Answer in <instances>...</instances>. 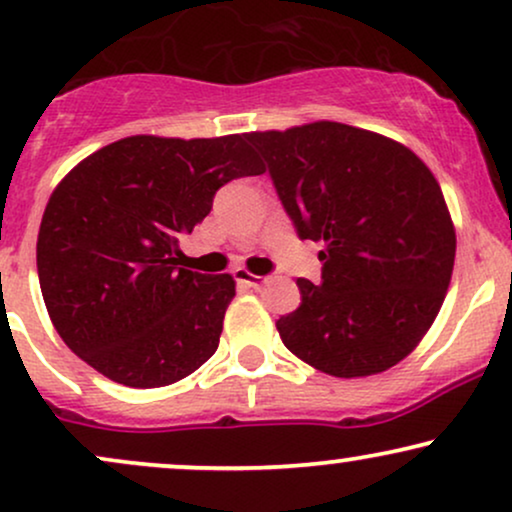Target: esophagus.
Listing matches in <instances>:
<instances>
[{
	"label": "esophagus",
	"instance_id": "obj_1",
	"mask_svg": "<svg viewBox=\"0 0 512 512\" xmlns=\"http://www.w3.org/2000/svg\"><path fill=\"white\" fill-rule=\"evenodd\" d=\"M236 281L241 283V286H245V288H262L264 283L269 281L267 276H255V274H250L248 269H236Z\"/></svg>",
	"mask_w": 512,
	"mask_h": 512
}]
</instances>
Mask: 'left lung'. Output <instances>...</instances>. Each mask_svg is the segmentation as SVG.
Instances as JSON below:
<instances>
[{"label":"left lung","mask_w":512,"mask_h":512,"mask_svg":"<svg viewBox=\"0 0 512 512\" xmlns=\"http://www.w3.org/2000/svg\"><path fill=\"white\" fill-rule=\"evenodd\" d=\"M300 238L321 241V283L276 321L283 345L335 378L406 359L451 283L456 229L435 174L383 134L319 120L250 132Z\"/></svg>","instance_id":"obj_1"}]
</instances>
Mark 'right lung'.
<instances>
[{"label": "right lung", "instance_id": "right-lung-1", "mask_svg": "<svg viewBox=\"0 0 512 512\" xmlns=\"http://www.w3.org/2000/svg\"><path fill=\"white\" fill-rule=\"evenodd\" d=\"M267 167L248 134H137L99 148L56 184L37 234V274L63 342L113 383L165 387L219 345L231 274L177 267L179 236L219 186Z\"/></svg>", "mask_w": 512, "mask_h": 512}]
</instances>
